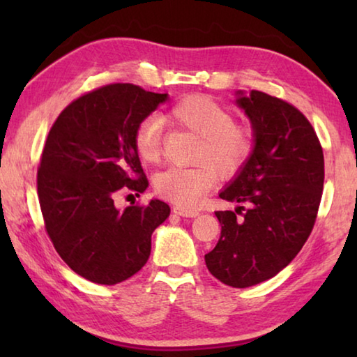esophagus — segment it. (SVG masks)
I'll return each mask as SVG.
<instances>
[{
    "instance_id": "34e87169",
    "label": "esophagus",
    "mask_w": 357,
    "mask_h": 357,
    "mask_svg": "<svg viewBox=\"0 0 357 357\" xmlns=\"http://www.w3.org/2000/svg\"><path fill=\"white\" fill-rule=\"evenodd\" d=\"M173 213L178 214V215H183V217H197L198 214H200L197 209L181 208V206H174V208H173Z\"/></svg>"
}]
</instances>
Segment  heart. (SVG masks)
I'll use <instances>...</instances> for the list:
<instances>
[{"label":"heart","instance_id":"1","mask_svg":"<svg viewBox=\"0 0 357 357\" xmlns=\"http://www.w3.org/2000/svg\"><path fill=\"white\" fill-rule=\"evenodd\" d=\"M167 119L200 135L192 167H170L155 176V192L181 208H192L217 179L234 176L249 162L257 146L255 129L247 121H233L231 113L206 96H187L167 112ZM164 140V123L148 116L134 130V148L140 159L159 160Z\"/></svg>","mask_w":357,"mask_h":357}]
</instances>
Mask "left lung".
I'll list each match as a JSON object with an SVG mask.
<instances>
[{
    "label": "left lung",
    "instance_id": "left-lung-1",
    "mask_svg": "<svg viewBox=\"0 0 357 357\" xmlns=\"http://www.w3.org/2000/svg\"><path fill=\"white\" fill-rule=\"evenodd\" d=\"M236 102L255 129L257 146L219 197L249 209L215 211L220 238L204 261L222 283L247 288L279 274L309 239L323 195L324 155L309 119L287 100L253 89L249 98L239 91Z\"/></svg>",
    "mask_w": 357,
    "mask_h": 357
}]
</instances>
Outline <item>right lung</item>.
I'll list each match as a JSON object with an SVG mask.
<instances>
[{
    "mask_svg": "<svg viewBox=\"0 0 357 357\" xmlns=\"http://www.w3.org/2000/svg\"><path fill=\"white\" fill-rule=\"evenodd\" d=\"M165 100L132 83L105 84L72 100L48 132L38 168L42 217L59 257L89 282L114 285L137 274L151 234L170 215L160 200L114 206L121 190H146L134 130Z\"/></svg>",
    "mask_w": 357,
    "mask_h": 357,
    "instance_id": "obj_1",
    "label": "right lung"
}]
</instances>
